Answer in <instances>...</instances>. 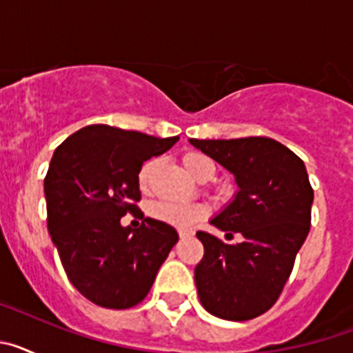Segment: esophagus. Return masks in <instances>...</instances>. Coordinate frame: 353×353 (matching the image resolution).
Listing matches in <instances>:
<instances>
[{
  "mask_svg": "<svg viewBox=\"0 0 353 353\" xmlns=\"http://www.w3.org/2000/svg\"><path fill=\"white\" fill-rule=\"evenodd\" d=\"M179 235L180 239L185 240V239H191V236L194 235V232H191V230H179Z\"/></svg>",
  "mask_w": 353,
  "mask_h": 353,
  "instance_id": "obj_1",
  "label": "esophagus"
}]
</instances>
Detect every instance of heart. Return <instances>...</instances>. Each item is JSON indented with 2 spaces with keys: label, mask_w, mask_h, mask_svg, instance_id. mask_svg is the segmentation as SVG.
I'll return each instance as SVG.
<instances>
[{
  "label": "heart",
  "mask_w": 353,
  "mask_h": 353,
  "mask_svg": "<svg viewBox=\"0 0 353 353\" xmlns=\"http://www.w3.org/2000/svg\"><path fill=\"white\" fill-rule=\"evenodd\" d=\"M182 164L189 173L198 180H208L214 176L215 168L210 159L198 152H187L182 157ZM157 162L146 161L138 171V187L141 192L152 191V182H154V171ZM150 217L155 221H161L164 224H170L179 230L192 228L207 217L208 210L203 203H174V201H155L148 208Z\"/></svg>",
  "instance_id": "1"
}]
</instances>
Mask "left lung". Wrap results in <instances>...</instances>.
<instances>
[{
	"label": "left lung",
	"mask_w": 353,
	"mask_h": 353,
	"mask_svg": "<svg viewBox=\"0 0 353 353\" xmlns=\"http://www.w3.org/2000/svg\"><path fill=\"white\" fill-rule=\"evenodd\" d=\"M192 145L235 174L240 191L217 217L215 228L244 236L224 244L207 232L194 270L199 301L210 314L245 322L277 302L295 256L311 228L313 187L301 157L276 139H191Z\"/></svg>",
	"instance_id": "1"
}]
</instances>
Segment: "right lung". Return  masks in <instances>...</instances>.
<instances>
[{
    "mask_svg": "<svg viewBox=\"0 0 353 353\" xmlns=\"http://www.w3.org/2000/svg\"><path fill=\"white\" fill-rule=\"evenodd\" d=\"M179 138L88 125L68 136L43 180L48 230L68 281L108 310H129L148 295L179 233L170 224L143 219L123 228L138 210L143 162L162 155ZM136 215V214H134Z\"/></svg>",
    "mask_w": 353,
    "mask_h": 353,
    "instance_id": "obj_1",
    "label": "right lung"
}]
</instances>
